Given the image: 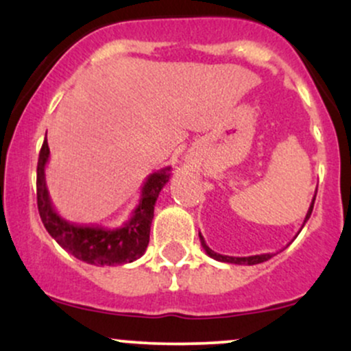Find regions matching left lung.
I'll list each match as a JSON object with an SVG mask.
<instances>
[{"mask_svg":"<svg viewBox=\"0 0 351 351\" xmlns=\"http://www.w3.org/2000/svg\"><path fill=\"white\" fill-rule=\"evenodd\" d=\"M315 196H317V191H315ZM315 196H313L312 203H310V208L307 211V216H305L304 219V224L307 223L310 215H312V209H313V203H315ZM304 224H302V228H304ZM199 241H201V245H203V249L206 251V254L209 257H213V259L219 261V263H228V264H239V265H254V264H261V263H265V261L271 259L272 256H276V254H257V256H249V257H232V256H223V254H217L213 251V249L208 247L206 241H204V237L201 236L199 232Z\"/></svg>","mask_w":351,"mask_h":351,"instance_id":"1","label":"left lung"}]
</instances>
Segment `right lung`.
Listing matches in <instances>:
<instances>
[{
  "label": "right lung",
  "mask_w": 351,
  "mask_h": 351,
  "mask_svg": "<svg viewBox=\"0 0 351 351\" xmlns=\"http://www.w3.org/2000/svg\"><path fill=\"white\" fill-rule=\"evenodd\" d=\"M49 145L44 140L38 160V209L44 228L56 243L67 252L94 265H122L134 263L147 251L155 203L165 184L170 180V167L148 175L142 186L138 206L123 226L108 229L102 226H80L58 215L52 206L46 186V163Z\"/></svg>",
  "instance_id": "right-lung-1"
}]
</instances>
